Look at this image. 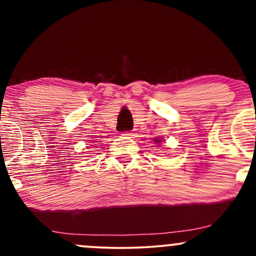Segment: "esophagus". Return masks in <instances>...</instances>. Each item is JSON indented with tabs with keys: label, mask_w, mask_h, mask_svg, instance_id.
<instances>
[{
	"label": "esophagus",
	"mask_w": 256,
	"mask_h": 256,
	"mask_svg": "<svg viewBox=\"0 0 256 256\" xmlns=\"http://www.w3.org/2000/svg\"><path fill=\"white\" fill-rule=\"evenodd\" d=\"M124 136H128V137H132V136H134V134L132 131H126V132H124Z\"/></svg>",
	"instance_id": "34e87169"
}]
</instances>
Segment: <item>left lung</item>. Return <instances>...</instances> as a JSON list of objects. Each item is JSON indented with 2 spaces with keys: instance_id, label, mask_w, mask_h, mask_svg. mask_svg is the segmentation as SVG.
Listing matches in <instances>:
<instances>
[{
  "instance_id": "obj_1",
  "label": "left lung",
  "mask_w": 256,
  "mask_h": 256,
  "mask_svg": "<svg viewBox=\"0 0 256 256\" xmlns=\"http://www.w3.org/2000/svg\"><path fill=\"white\" fill-rule=\"evenodd\" d=\"M155 142H161V140H158V138H156V140H155Z\"/></svg>"
}]
</instances>
